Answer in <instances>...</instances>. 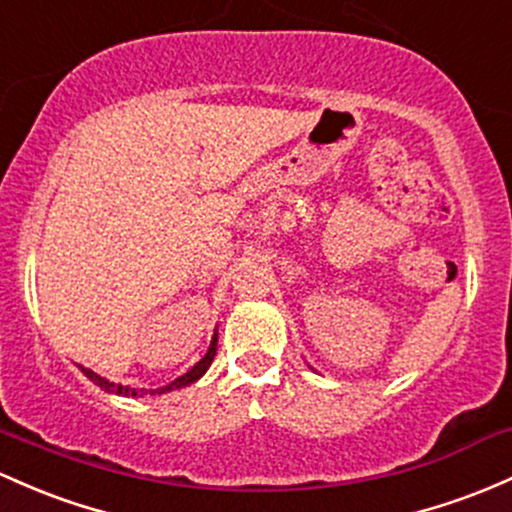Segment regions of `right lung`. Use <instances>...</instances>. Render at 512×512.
I'll return each instance as SVG.
<instances>
[{"mask_svg":"<svg viewBox=\"0 0 512 512\" xmlns=\"http://www.w3.org/2000/svg\"><path fill=\"white\" fill-rule=\"evenodd\" d=\"M216 345H218V333H213L211 345H209V352H206V355L201 357L199 362H196L194 367L189 369L187 374H182V376H179V379H174L172 384L162 386V389H153V391H150V396H157V393H167V391H174V389H182V386H189V384H194L196 379H201V376L206 374V369L211 367L213 357H216ZM82 374L87 376L89 381H94V384H97L99 389H104V391H109V393H116V396H143V393H148L145 389L138 391V389H131V386L114 384V381H109V379H104V376L94 374L92 369H84V367H82Z\"/></svg>","mask_w":512,"mask_h":512,"instance_id":"obj_1","label":"right lung"}]
</instances>
